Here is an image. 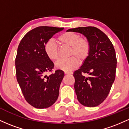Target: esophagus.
<instances>
[{
  "mask_svg": "<svg viewBox=\"0 0 129 129\" xmlns=\"http://www.w3.org/2000/svg\"><path fill=\"white\" fill-rule=\"evenodd\" d=\"M65 74H66V75H72L73 73H72V72H65Z\"/></svg>",
  "mask_w": 129,
  "mask_h": 129,
  "instance_id": "esophagus-1",
  "label": "esophagus"
}]
</instances>
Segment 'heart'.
Listing matches in <instances>:
<instances>
[{
	"instance_id": "1",
	"label": "heart",
	"mask_w": 129,
	"mask_h": 129,
	"mask_svg": "<svg viewBox=\"0 0 129 129\" xmlns=\"http://www.w3.org/2000/svg\"><path fill=\"white\" fill-rule=\"evenodd\" d=\"M59 41L70 47L69 56L67 59H60L55 63L57 69L65 72H70L78 66L79 62H82L86 59L90 52V43L86 38L80 37L78 34L73 32H66L58 38ZM44 50L50 59L55 60L59 57V48L56 43L53 39H49L46 42Z\"/></svg>"
}]
</instances>
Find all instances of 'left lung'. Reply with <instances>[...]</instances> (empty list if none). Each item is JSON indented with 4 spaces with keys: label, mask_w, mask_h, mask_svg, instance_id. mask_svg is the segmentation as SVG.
Returning <instances> with one entry per match:
<instances>
[{
    "label": "left lung",
    "mask_w": 129,
    "mask_h": 129,
    "mask_svg": "<svg viewBox=\"0 0 129 129\" xmlns=\"http://www.w3.org/2000/svg\"><path fill=\"white\" fill-rule=\"evenodd\" d=\"M67 31L82 34L89 41V54L73 73L74 87L81 104L96 107L106 100L115 81L117 63L115 48L107 35L94 26L78 27ZM84 73L90 76L85 77Z\"/></svg>",
    "instance_id": "obj_1"
}]
</instances>
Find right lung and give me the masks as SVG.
Instances as JSON below:
<instances>
[{"instance_id":"1","label":"right lung","mask_w":129,"mask_h":129,"mask_svg":"<svg viewBox=\"0 0 129 129\" xmlns=\"http://www.w3.org/2000/svg\"><path fill=\"white\" fill-rule=\"evenodd\" d=\"M63 28L41 26L29 31L20 41L15 60L16 73L25 99L33 107L45 109L57 100L64 73L56 70L44 50L46 42Z\"/></svg>"}]
</instances>
